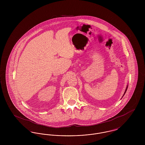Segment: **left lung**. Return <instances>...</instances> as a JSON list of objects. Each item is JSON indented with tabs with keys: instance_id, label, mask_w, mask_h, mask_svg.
<instances>
[{
	"instance_id": "8db88e82",
	"label": "left lung",
	"mask_w": 145,
	"mask_h": 145,
	"mask_svg": "<svg viewBox=\"0 0 145 145\" xmlns=\"http://www.w3.org/2000/svg\"><path fill=\"white\" fill-rule=\"evenodd\" d=\"M128 85H127V88H126V89H125V92H124V95H123V96H124V94L125 93V92H126V91H127V88H128Z\"/></svg>"
}]
</instances>
